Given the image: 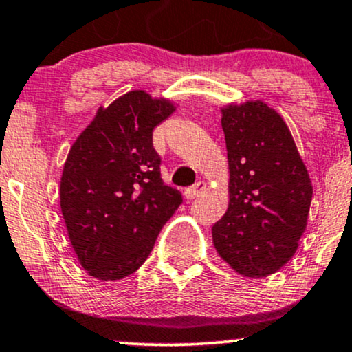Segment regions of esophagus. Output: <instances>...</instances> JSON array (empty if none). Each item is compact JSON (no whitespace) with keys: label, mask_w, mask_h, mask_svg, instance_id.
Here are the masks:
<instances>
[{"label":"esophagus","mask_w":352,"mask_h":352,"mask_svg":"<svg viewBox=\"0 0 352 352\" xmlns=\"http://www.w3.org/2000/svg\"><path fill=\"white\" fill-rule=\"evenodd\" d=\"M204 189H206V183H204V181H199V183L191 186V188L184 189V197H186V199H194V197L199 196V194L204 191Z\"/></svg>","instance_id":"34e87169"}]
</instances>
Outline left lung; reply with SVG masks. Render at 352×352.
Masks as SVG:
<instances>
[{
    "label": "left lung",
    "mask_w": 352,
    "mask_h": 352,
    "mask_svg": "<svg viewBox=\"0 0 352 352\" xmlns=\"http://www.w3.org/2000/svg\"><path fill=\"white\" fill-rule=\"evenodd\" d=\"M222 117L229 160V209L212 226L222 258L239 274H275L295 254L313 186L285 122L262 102L229 107Z\"/></svg>",
    "instance_id": "8db88e82"
}]
</instances>
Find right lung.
<instances>
[{"label":"right lung","instance_id":"add662e5","mask_svg":"<svg viewBox=\"0 0 352 352\" xmlns=\"http://www.w3.org/2000/svg\"><path fill=\"white\" fill-rule=\"evenodd\" d=\"M166 100L128 92L70 148L60 209L82 267L98 280H122L142 267L160 230L181 204L161 179L153 130L173 113Z\"/></svg>","mask_w":352,"mask_h":352}]
</instances>
